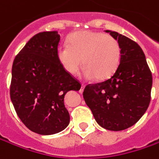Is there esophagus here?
<instances>
[{
  "label": "esophagus",
  "instance_id": "obj_1",
  "mask_svg": "<svg viewBox=\"0 0 159 159\" xmlns=\"http://www.w3.org/2000/svg\"><path fill=\"white\" fill-rule=\"evenodd\" d=\"M84 88H85V86L82 84V85H81V87H80V94L83 92V89H84Z\"/></svg>",
  "mask_w": 159,
  "mask_h": 159
}]
</instances>
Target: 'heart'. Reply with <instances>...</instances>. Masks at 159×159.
<instances>
[{
  "label": "heart",
  "mask_w": 159,
  "mask_h": 159,
  "mask_svg": "<svg viewBox=\"0 0 159 159\" xmlns=\"http://www.w3.org/2000/svg\"><path fill=\"white\" fill-rule=\"evenodd\" d=\"M121 55V46L116 38L92 31L77 32L69 38V46L61 45L57 48L58 61L64 70L74 75L83 64L82 76L87 80L111 78L119 68Z\"/></svg>",
  "instance_id": "obj_1"
}]
</instances>
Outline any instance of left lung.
<instances>
[{"label":"left lung","instance_id":"obj_1","mask_svg":"<svg viewBox=\"0 0 159 159\" xmlns=\"http://www.w3.org/2000/svg\"><path fill=\"white\" fill-rule=\"evenodd\" d=\"M106 33L119 40L122 55L118 70L102 82L89 84L83 97L96 122L111 131L134 125L150 102L152 74L137 43L117 32Z\"/></svg>","mask_w":159,"mask_h":159}]
</instances>
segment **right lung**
Returning <instances> with one entry per match:
<instances>
[{
  "instance_id": "1",
  "label": "right lung",
  "mask_w": 159,
  "mask_h": 159,
  "mask_svg": "<svg viewBox=\"0 0 159 159\" xmlns=\"http://www.w3.org/2000/svg\"><path fill=\"white\" fill-rule=\"evenodd\" d=\"M57 32L35 34L16 56L12 65L10 99L19 119L31 131L54 134L70 122L64 98L81 84L58 61Z\"/></svg>"
}]
</instances>
